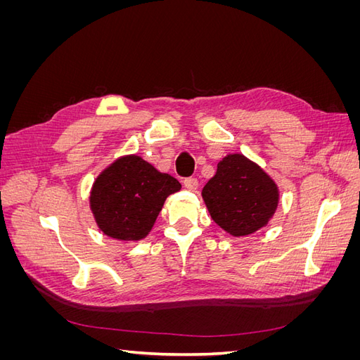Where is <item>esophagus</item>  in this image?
<instances>
[{"instance_id":"34e87169","label":"esophagus","mask_w":360,"mask_h":360,"mask_svg":"<svg viewBox=\"0 0 360 360\" xmlns=\"http://www.w3.org/2000/svg\"><path fill=\"white\" fill-rule=\"evenodd\" d=\"M183 184H184V188L186 189H189V191H197L198 189V180L197 179H186L183 181Z\"/></svg>"}]
</instances>
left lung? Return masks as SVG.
I'll list each match as a JSON object with an SVG mask.
<instances>
[{"label":"left lung","mask_w":360,"mask_h":360,"mask_svg":"<svg viewBox=\"0 0 360 360\" xmlns=\"http://www.w3.org/2000/svg\"><path fill=\"white\" fill-rule=\"evenodd\" d=\"M212 219L234 237H246L267 226L279 205L276 181L242 153L226 155L202 188Z\"/></svg>","instance_id":"left-lung-1"}]
</instances>
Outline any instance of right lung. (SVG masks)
<instances>
[{
	"label": "right lung",
	"instance_id": "right-lung-1",
	"mask_svg": "<svg viewBox=\"0 0 360 360\" xmlns=\"http://www.w3.org/2000/svg\"><path fill=\"white\" fill-rule=\"evenodd\" d=\"M181 184L138 155L117 158L96 177L90 210L99 230L122 242L146 238L171 193Z\"/></svg>",
	"mask_w": 360,
	"mask_h": 360
}]
</instances>
